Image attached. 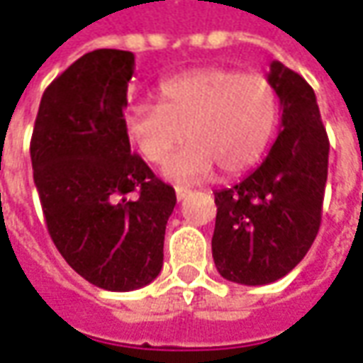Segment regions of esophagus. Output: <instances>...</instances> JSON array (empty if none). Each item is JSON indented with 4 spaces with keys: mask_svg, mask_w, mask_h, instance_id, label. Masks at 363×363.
I'll return each instance as SVG.
<instances>
[{
    "mask_svg": "<svg viewBox=\"0 0 363 363\" xmlns=\"http://www.w3.org/2000/svg\"><path fill=\"white\" fill-rule=\"evenodd\" d=\"M190 194V190L189 189H177V200L181 202V200H184L186 196Z\"/></svg>",
    "mask_w": 363,
    "mask_h": 363,
    "instance_id": "34e87169",
    "label": "esophagus"
}]
</instances>
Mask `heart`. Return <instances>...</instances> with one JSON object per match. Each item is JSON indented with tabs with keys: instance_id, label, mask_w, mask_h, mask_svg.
Here are the masks:
<instances>
[{
	"instance_id": "1",
	"label": "heart",
	"mask_w": 363,
	"mask_h": 363,
	"mask_svg": "<svg viewBox=\"0 0 363 363\" xmlns=\"http://www.w3.org/2000/svg\"><path fill=\"white\" fill-rule=\"evenodd\" d=\"M161 104L138 100L125 111V131L139 155L163 163L164 179L192 184L252 169L269 145L277 123V92L265 76L232 68H202L159 84Z\"/></svg>"
}]
</instances>
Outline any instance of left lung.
<instances>
[{"label": "left lung", "instance_id": "obj_1", "mask_svg": "<svg viewBox=\"0 0 363 363\" xmlns=\"http://www.w3.org/2000/svg\"><path fill=\"white\" fill-rule=\"evenodd\" d=\"M281 104L279 135L265 161L232 189L214 192L212 257L240 285H267L295 269L320 228L328 138L316 96L303 76L271 62Z\"/></svg>", "mask_w": 363, "mask_h": 363}]
</instances>
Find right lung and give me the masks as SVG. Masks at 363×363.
I'll use <instances>...</instances> for the list:
<instances>
[{
	"label": "right lung",
	"instance_id": "right-lung-1",
	"mask_svg": "<svg viewBox=\"0 0 363 363\" xmlns=\"http://www.w3.org/2000/svg\"><path fill=\"white\" fill-rule=\"evenodd\" d=\"M133 70L129 50L78 58L43 94L31 139L33 179L57 250L88 283L118 293L161 273L177 204L173 186L129 147L123 110Z\"/></svg>",
	"mask_w": 363,
	"mask_h": 363
}]
</instances>
